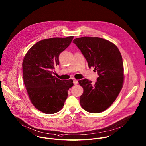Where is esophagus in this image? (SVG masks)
I'll return each instance as SVG.
<instances>
[{
  "label": "esophagus",
  "mask_w": 146,
  "mask_h": 146,
  "mask_svg": "<svg viewBox=\"0 0 146 146\" xmlns=\"http://www.w3.org/2000/svg\"><path fill=\"white\" fill-rule=\"evenodd\" d=\"M73 84H74V85H77V84H78V82L77 80H74L73 81Z\"/></svg>",
  "instance_id": "34e87169"
}]
</instances>
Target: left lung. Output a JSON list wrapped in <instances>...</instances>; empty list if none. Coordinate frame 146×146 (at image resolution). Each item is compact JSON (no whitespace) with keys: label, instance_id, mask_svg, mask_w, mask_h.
<instances>
[{"label":"left lung","instance_id":"1","mask_svg":"<svg viewBox=\"0 0 146 146\" xmlns=\"http://www.w3.org/2000/svg\"><path fill=\"white\" fill-rule=\"evenodd\" d=\"M73 43L86 59L89 68L94 67L99 75L94 85L88 79L78 81L84 88L80 104L90 113H100L112 105L123 86L122 56L115 44L101 38H78Z\"/></svg>","mask_w":146,"mask_h":146}]
</instances>
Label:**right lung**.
<instances>
[{"instance_id":"1","label":"right lung","mask_w":146,"mask_h":146,"mask_svg":"<svg viewBox=\"0 0 146 146\" xmlns=\"http://www.w3.org/2000/svg\"><path fill=\"white\" fill-rule=\"evenodd\" d=\"M73 36L42 40L34 44L23 61L24 83L33 105L46 114L58 112L73 86V80L62 81L52 74L59 65L58 57L71 43Z\"/></svg>"}]
</instances>
